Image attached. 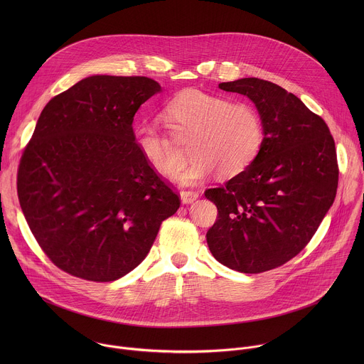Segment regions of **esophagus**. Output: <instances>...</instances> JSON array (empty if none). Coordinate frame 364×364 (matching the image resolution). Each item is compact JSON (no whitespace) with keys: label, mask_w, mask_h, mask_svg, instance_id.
Returning a JSON list of instances; mask_svg holds the SVG:
<instances>
[{"label":"esophagus","mask_w":364,"mask_h":364,"mask_svg":"<svg viewBox=\"0 0 364 364\" xmlns=\"http://www.w3.org/2000/svg\"><path fill=\"white\" fill-rule=\"evenodd\" d=\"M199 198V193H196V192H191V191H183V192H181V200H182V203L183 205H191V203H193L196 199Z\"/></svg>","instance_id":"esophagus-1"}]
</instances>
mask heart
Masks as SVG:
<instances>
[{
  "label": "heart",
  "mask_w": 364,
  "mask_h": 364,
  "mask_svg": "<svg viewBox=\"0 0 364 364\" xmlns=\"http://www.w3.org/2000/svg\"><path fill=\"white\" fill-rule=\"evenodd\" d=\"M172 130L192 136L189 165L178 175L182 185H198L218 171L223 178L244 172L258 156L263 141L259 113L252 105L231 102L199 90H186L165 107ZM133 140L141 156L162 176H173L182 156L175 144L153 123L141 122L133 129Z\"/></svg>",
  "instance_id": "heart-1"
}]
</instances>
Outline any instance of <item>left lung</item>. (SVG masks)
Here are the masks:
<instances>
[{"mask_svg":"<svg viewBox=\"0 0 364 364\" xmlns=\"http://www.w3.org/2000/svg\"><path fill=\"white\" fill-rule=\"evenodd\" d=\"M218 88L254 102L263 141L244 172L205 192L218 210L206 234L208 250L230 269L260 273L294 258L332 206L335 141L322 117L270 81L241 78Z\"/></svg>","mask_w":364,"mask_h":364,"instance_id":"8db88e82","label":"left lung"}]
</instances>
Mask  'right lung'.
Segmentation results:
<instances>
[{"instance_id":"right-lung-1","label":"right lung","mask_w":364,"mask_h":364,"mask_svg":"<svg viewBox=\"0 0 364 364\" xmlns=\"http://www.w3.org/2000/svg\"><path fill=\"white\" fill-rule=\"evenodd\" d=\"M147 77L92 75L49 101L18 169V199L61 270L112 282L150 252L179 196L133 140L139 107L161 92Z\"/></svg>"}]
</instances>
